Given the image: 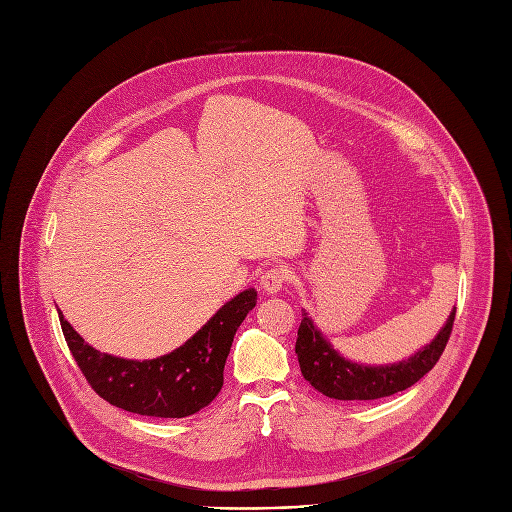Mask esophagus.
Segmentation results:
<instances>
[{"label":"esophagus","mask_w":512,"mask_h":512,"mask_svg":"<svg viewBox=\"0 0 512 512\" xmlns=\"http://www.w3.org/2000/svg\"><path fill=\"white\" fill-rule=\"evenodd\" d=\"M287 281H289V272L283 266H272L270 270L262 272L260 287L268 295H277V293H281L285 289Z\"/></svg>","instance_id":"34e87169"}]
</instances>
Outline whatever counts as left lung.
<instances>
[{"mask_svg":"<svg viewBox=\"0 0 512 512\" xmlns=\"http://www.w3.org/2000/svg\"><path fill=\"white\" fill-rule=\"evenodd\" d=\"M301 316L295 352L303 377L324 396L346 402L387 398L422 379L443 355L453 328L455 309L449 313L439 334L426 346L412 357L389 365H363L342 357L324 332L313 324L305 309Z\"/></svg>","mask_w":512,"mask_h":512,"instance_id":"obj_1","label":"left lung"}]
</instances>
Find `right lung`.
Returning a JSON list of instances; mask_svg holds the SVG:
<instances>
[{"instance_id": "obj_1", "label": "right lung", "mask_w": 512, "mask_h": 512, "mask_svg": "<svg viewBox=\"0 0 512 512\" xmlns=\"http://www.w3.org/2000/svg\"><path fill=\"white\" fill-rule=\"evenodd\" d=\"M256 299V289L235 295L182 346L149 361L96 350L57 311L71 355L100 398L141 416L184 418L217 398L233 336Z\"/></svg>"}]
</instances>
